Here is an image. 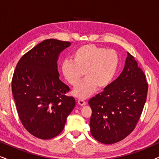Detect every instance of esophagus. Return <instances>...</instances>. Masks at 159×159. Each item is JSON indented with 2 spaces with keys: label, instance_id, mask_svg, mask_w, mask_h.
Masks as SVG:
<instances>
[{
  "label": "esophagus",
  "instance_id": "1",
  "mask_svg": "<svg viewBox=\"0 0 159 159\" xmlns=\"http://www.w3.org/2000/svg\"><path fill=\"white\" fill-rule=\"evenodd\" d=\"M77 102H78V104H79V105L81 106H85L86 104H87L86 101H84V100H82V99H79V100H78V101H77Z\"/></svg>",
  "mask_w": 159,
  "mask_h": 159
}]
</instances>
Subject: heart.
Returning <instances> with one entry per match:
<instances>
[{"label": "heart", "instance_id": "1", "mask_svg": "<svg viewBox=\"0 0 159 159\" xmlns=\"http://www.w3.org/2000/svg\"><path fill=\"white\" fill-rule=\"evenodd\" d=\"M73 60H64L61 70L64 79L75 85L82 77L85 78L73 89L72 94L84 99L95 90L109 85L116 75L119 65V57L114 50L84 45L74 51Z\"/></svg>", "mask_w": 159, "mask_h": 159}]
</instances>
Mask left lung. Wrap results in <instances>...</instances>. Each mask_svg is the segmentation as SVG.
<instances>
[{"mask_svg": "<svg viewBox=\"0 0 159 159\" xmlns=\"http://www.w3.org/2000/svg\"><path fill=\"white\" fill-rule=\"evenodd\" d=\"M148 88L144 73L127 53L121 75L88 101L93 138L103 144H113L129 135L142 114Z\"/></svg>", "mask_w": 159, "mask_h": 159, "instance_id": "8db88e82", "label": "left lung"}]
</instances>
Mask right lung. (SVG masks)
<instances>
[{"instance_id":"right-lung-1","label":"right lung","mask_w":159,"mask_h":159,"mask_svg":"<svg viewBox=\"0 0 159 159\" xmlns=\"http://www.w3.org/2000/svg\"><path fill=\"white\" fill-rule=\"evenodd\" d=\"M71 43L45 40L19 61L11 88L19 119L36 138L48 140L62 132L67 116L75 108L69 88L59 80L57 61Z\"/></svg>"}]
</instances>
